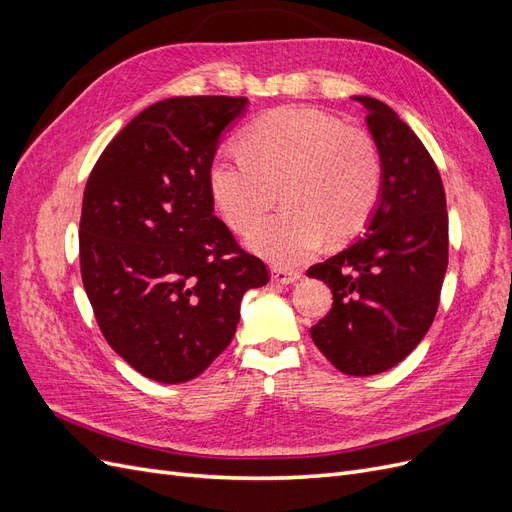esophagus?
<instances>
[{
	"mask_svg": "<svg viewBox=\"0 0 512 512\" xmlns=\"http://www.w3.org/2000/svg\"><path fill=\"white\" fill-rule=\"evenodd\" d=\"M299 277H301L299 271H288V269H277V267L271 271V280L275 284H294Z\"/></svg>",
	"mask_w": 512,
	"mask_h": 512,
	"instance_id": "34e87169",
	"label": "esophagus"
}]
</instances>
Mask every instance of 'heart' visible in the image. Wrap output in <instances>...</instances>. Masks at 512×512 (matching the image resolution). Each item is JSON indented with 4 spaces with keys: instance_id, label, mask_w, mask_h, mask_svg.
<instances>
[{
    "instance_id": "heart-1",
    "label": "heart",
    "mask_w": 512,
    "mask_h": 512,
    "mask_svg": "<svg viewBox=\"0 0 512 512\" xmlns=\"http://www.w3.org/2000/svg\"><path fill=\"white\" fill-rule=\"evenodd\" d=\"M286 209L250 239L273 265L294 267L324 235L348 241L367 226L382 192L374 138L314 108H275L247 123L241 149L222 147L209 164V192L224 222L247 235L277 200Z\"/></svg>"
}]
</instances>
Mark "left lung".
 Listing matches in <instances>:
<instances>
[{"label": "left lung", "mask_w": 512, "mask_h": 512, "mask_svg": "<svg viewBox=\"0 0 512 512\" xmlns=\"http://www.w3.org/2000/svg\"><path fill=\"white\" fill-rule=\"evenodd\" d=\"M367 106L382 158V196L363 237L309 267L333 305L312 327L318 350L348 376L391 369L418 346L440 305L448 265V213L438 166L384 102Z\"/></svg>", "instance_id": "8db88e82"}]
</instances>
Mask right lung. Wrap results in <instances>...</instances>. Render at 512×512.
I'll use <instances>...</instances> for the list:
<instances>
[{
	"mask_svg": "<svg viewBox=\"0 0 512 512\" xmlns=\"http://www.w3.org/2000/svg\"><path fill=\"white\" fill-rule=\"evenodd\" d=\"M247 98L151 104L89 173L79 228L81 277L104 339L138 374L179 384L232 342L241 297L269 282L213 215L209 164Z\"/></svg>",
	"mask_w": 512,
	"mask_h": 512,
	"instance_id": "obj_1",
	"label": "right lung"
}]
</instances>
